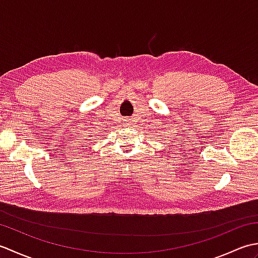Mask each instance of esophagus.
Returning a JSON list of instances; mask_svg holds the SVG:
<instances>
[{"label":"esophagus","mask_w":258,"mask_h":258,"mask_svg":"<svg viewBox=\"0 0 258 258\" xmlns=\"http://www.w3.org/2000/svg\"><path fill=\"white\" fill-rule=\"evenodd\" d=\"M124 124L125 125H130V120H124Z\"/></svg>","instance_id":"esophagus-1"}]
</instances>
